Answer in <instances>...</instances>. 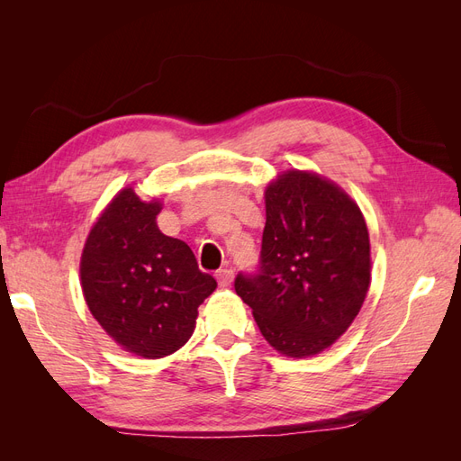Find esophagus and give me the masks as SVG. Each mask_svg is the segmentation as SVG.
I'll use <instances>...</instances> for the list:
<instances>
[{"label":"esophagus","mask_w":461,"mask_h":461,"mask_svg":"<svg viewBox=\"0 0 461 461\" xmlns=\"http://www.w3.org/2000/svg\"><path fill=\"white\" fill-rule=\"evenodd\" d=\"M217 283H219V286L221 288H227V286H230L232 285V278H234V273H232V269H221V271H217Z\"/></svg>","instance_id":"esophagus-1"}]
</instances>
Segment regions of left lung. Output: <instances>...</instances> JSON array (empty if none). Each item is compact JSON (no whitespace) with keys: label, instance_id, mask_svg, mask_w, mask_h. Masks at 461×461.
Segmentation results:
<instances>
[{"label":"left lung","instance_id":"left-lung-1","mask_svg":"<svg viewBox=\"0 0 461 461\" xmlns=\"http://www.w3.org/2000/svg\"><path fill=\"white\" fill-rule=\"evenodd\" d=\"M259 267L234 290L275 350L323 352L364 305L371 283L369 232L359 207L330 180L286 171L265 190Z\"/></svg>","mask_w":461,"mask_h":461}]
</instances>
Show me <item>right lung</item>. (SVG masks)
<instances>
[{
  "mask_svg": "<svg viewBox=\"0 0 461 461\" xmlns=\"http://www.w3.org/2000/svg\"><path fill=\"white\" fill-rule=\"evenodd\" d=\"M159 212V202L121 190L95 221L80 259L94 319L122 350L148 359L188 342L198 308L217 288L190 246L158 229Z\"/></svg>",
  "mask_w": 461,
  "mask_h": 461,
  "instance_id": "1",
  "label": "right lung"
}]
</instances>
